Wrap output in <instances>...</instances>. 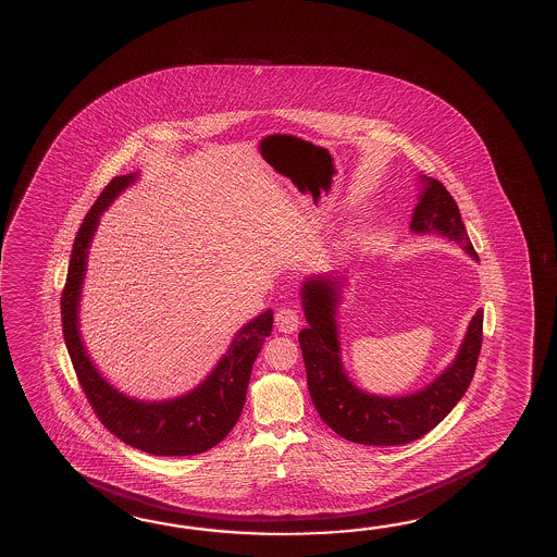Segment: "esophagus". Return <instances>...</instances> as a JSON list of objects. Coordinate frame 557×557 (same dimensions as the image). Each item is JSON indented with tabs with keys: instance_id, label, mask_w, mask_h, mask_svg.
Listing matches in <instances>:
<instances>
[{
	"instance_id": "esophagus-1",
	"label": "esophagus",
	"mask_w": 557,
	"mask_h": 557,
	"mask_svg": "<svg viewBox=\"0 0 557 557\" xmlns=\"http://www.w3.org/2000/svg\"><path fill=\"white\" fill-rule=\"evenodd\" d=\"M275 327L282 333H294L299 327V313L294 307H280L275 311Z\"/></svg>"
}]
</instances>
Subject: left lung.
I'll use <instances>...</instances> for the list:
<instances>
[{
  "instance_id": "1",
  "label": "left lung",
  "mask_w": 557,
  "mask_h": 557,
  "mask_svg": "<svg viewBox=\"0 0 557 557\" xmlns=\"http://www.w3.org/2000/svg\"><path fill=\"white\" fill-rule=\"evenodd\" d=\"M420 184L422 193L410 220V230L414 234H438L453 239L478 260L455 198L441 182L424 174L420 176ZM341 285V275H315L306 280L301 287L309 325L299 331V345L311 400L323 422L345 441L367 446L412 443L432 431L465 397L476 371L484 311L478 309L455 361L431 385L407 397H376L352 385L343 371L335 321Z\"/></svg>"
}]
</instances>
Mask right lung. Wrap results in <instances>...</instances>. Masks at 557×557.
<instances>
[{
    "instance_id": "1",
    "label": "right lung",
    "mask_w": 557,
    "mask_h": 557,
    "mask_svg": "<svg viewBox=\"0 0 557 557\" xmlns=\"http://www.w3.org/2000/svg\"><path fill=\"white\" fill-rule=\"evenodd\" d=\"M135 181L137 174L114 176L81 224L77 238L73 242L67 282L61 296L63 337L81 388L107 431L148 455H200L222 443L238 422L246 403L251 364L265 337L272 335L273 311L268 309L246 323L230 343L216 369L188 395L160 403H145L126 397L109 385L95 369L81 341V285L85 280L87 253L95 230L99 226V218L114 198Z\"/></svg>"
}]
</instances>
